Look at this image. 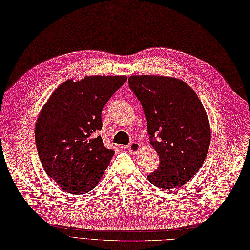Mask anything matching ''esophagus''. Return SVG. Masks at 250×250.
<instances>
[{"label":"esophagus","mask_w":250,"mask_h":250,"mask_svg":"<svg viewBox=\"0 0 250 250\" xmlns=\"http://www.w3.org/2000/svg\"><path fill=\"white\" fill-rule=\"evenodd\" d=\"M127 149H128V152H130L131 154H137L141 149V145L138 142H132L130 145L127 146Z\"/></svg>","instance_id":"1"}]
</instances>
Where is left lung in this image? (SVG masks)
I'll return each instance as SVG.
<instances>
[{"label": "left lung", "mask_w": 250, "mask_h": 250, "mask_svg": "<svg viewBox=\"0 0 250 250\" xmlns=\"http://www.w3.org/2000/svg\"><path fill=\"white\" fill-rule=\"evenodd\" d=\"M128 85L141 102L159 169L147 178L164 189L177 188L201 169L208 153L211 128L206 111L193 89L181 79L132 75ZM154 133L159 140L152 141Z\"/></svg>", "instance_id": "8db88e82"}]
</instances>
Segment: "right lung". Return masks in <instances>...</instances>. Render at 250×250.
Listing matches in <instances>:
<instances>
[{"label":"right lung","mask_w":250,"mask_h":250,"mask_svg":"<svg viewBox=\"0 0 250 250\" xmlns=\"http://www.w3.org/2000/svg\"><path fill=\"white\" fill-rule=\"evenodd\" d=\"M127 77L85 76L62 82L37 118L35 140L43 168L69 193L82 195L94 189L114 151L102 137V110Z\"/></svg>","instance_id":"add662e5"}]
</instances>
